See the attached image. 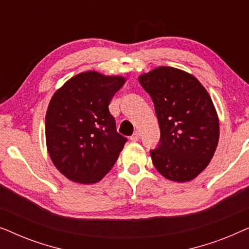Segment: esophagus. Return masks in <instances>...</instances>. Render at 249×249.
<instances>
[{
  "instance_id": "obj_1",
  "label": "esophagus",
  "mask_w": 249,
  "mask_h": 249,
  "mask_svg": "<svg viewBox=\"0 0 249 249\" xmlns=\"http://www.w3.org/2000/svg\"><path fill=\"white\" fill-rule=\"evenodd\" d=\"M138 139H139V132L135 131L134 135H132L131 137H130V141H132V142H137Z\"/></svg>"
}]
</instances>
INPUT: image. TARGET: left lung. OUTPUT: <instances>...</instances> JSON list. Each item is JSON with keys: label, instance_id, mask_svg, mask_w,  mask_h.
Segmentation results:
<instances>
[{"label": "left lung", "instance_id": "8db88e82", "mask_svg": "<svg viewBox=\"0 0 249 249\" xmlns=\"http://www.w3.org/2000/svg\"><path fill=\"white\" fill-rule=\"evenodd\" d=\"M154 103L161 138L151 149L155 169L176 182L196 178L219 142V118L211 96L193 74L159 67L138 78Z\"/></svg>", "mask_w": 249, "mask_h": 249}]
</instances>
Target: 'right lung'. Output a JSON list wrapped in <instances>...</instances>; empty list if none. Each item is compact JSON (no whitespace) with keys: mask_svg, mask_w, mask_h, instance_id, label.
Segmentation results:
<instances>
[{"mask_svg":"<svg viewBox=\"0 0 249 249\" xmlns=\"http://www.w3.org/2000/svg\"><path fill=\"white\" fill-rule=\"evenodd\" d=\"M124 81L87 71L68 80L51 98L45 117L47 151L71 181L98 182L117 162L127 138L117 131L108 104Z\"/></svg>","mask_w":249,"mask_h":249,"instance_id":"right-lung-1","label":"right lung"}]
</instances>
